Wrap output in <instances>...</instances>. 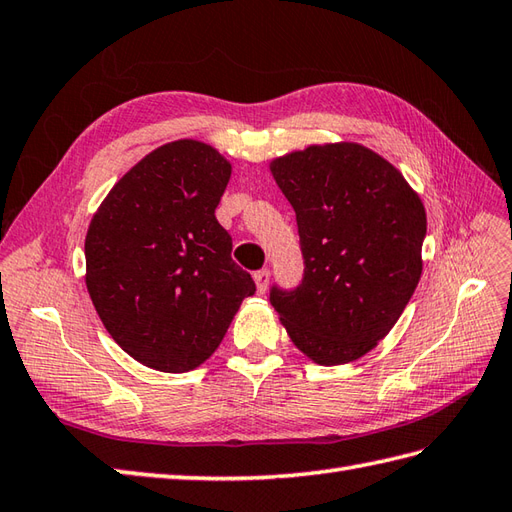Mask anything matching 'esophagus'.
Returning a JSON list of instances; mask_svg holds the SVG:
<instances>
[{
  "label": "esophagus",
  "instance_id": "34e87169",
  "mask_svg": "<svg viewBox=\"0 0 512 512\" xmlns=\"http://www.w3.org/2000/svg\"><path fill=\"white\" fill-rule=\"evenodd\" d=\"M254 282H256V289L258 293H265L267 285H269V271L267 269H260L254 274Z\"/></svg>",
  "mask_w": 512,
  "mask_h": 512
}]
</instances>
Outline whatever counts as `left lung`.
Segmentation results:
<instances>
[{
  "label": "left lung",
  "instance_id": "8db88e82",
  "mask_svg": "<svg viewBox=\"0 0 512 512\" xmlns=\"http://www.w3.org/2000/svg\"><path fill=\"white\" fill-rule=\"evenodd\" d=\"M269 170L295 210L304 256L302 285L271 289V304L302 355L355 361L392 331L423 274V201L357 142L311 144Z\"/></svg>",
  "mask_w": 512,
  "mask_h": 512
}]
</instances>
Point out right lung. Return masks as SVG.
Instances as JSON below:
<instances>
[{"mask_svg":"<svg viewBox=\"0 0 512 512\" xmlns=\"http://www.w3.org/2000/svg\"><path fill=\"white\" fill-rule=\"evenodd\" d=\"M230 177L214 146L168 142L129 168L89 221V298L113 342L146 368H199L256 291L214 217Z\"/></svg>","mask_w":512,"mask_h":512,"instance_id":"obj_1","label":"right lung"}]
</instances>
